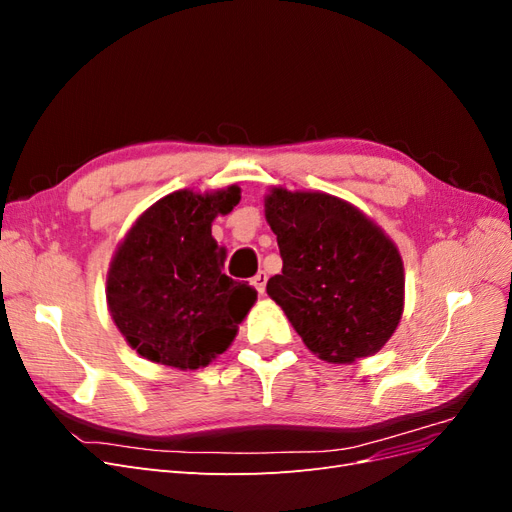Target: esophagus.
<instances>
[{
	"label": "esophagus",
	"mask_w": 512,
	"mask_h": 512,
	"mask_svg": "<svg viewBox=\"0 0 512 512\" xmlns=\"http://www.w3.org/2000/svg\"><path fill=\"white\" fill-rule=\"evenodd\" d=\"M252 284H254V288L258 290V294H265V290H267V273H265V271H258V273L254 275Z\"/></svg>",
	"instance_id": "34e87169"
}]
</instances>
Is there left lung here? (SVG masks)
I'll return each mask as SVG.
<instances>
[{"label": "left lung", "instance_id": "1", "mask_svg": "<svg viewBox=\"0 0 512 512\" xmlns=\"http://www.w3.org/2000/svg\"><path fill=\"white\" fill-rule=\"evenodd\" d=\"M282 273L267 282L305 346L329 363L378 352L404 312V265L393 241L335 196L275 188L265 203Z\"/></svg>", "mask_w": 512, "mask_h": 512}]
</instances>
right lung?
<instances>
[{"mask_svg": "<svg viewBox=\"0 0 512 512\" xmlns=\"http://www.w3.org/2000/svg\"><path fill=\"white\" fill-rule=\"evenodd\" d=\"M239 203V188L168 194L147 209L119 245L106 282L111 316L145 359L198 369L222 354L256 290L222 273L226 250L211 222Z\"/></svg>", "mask_w": 512, "mask_h": 512, "instance_id": "add662e5", "label": "right lung"}]
</instances>
